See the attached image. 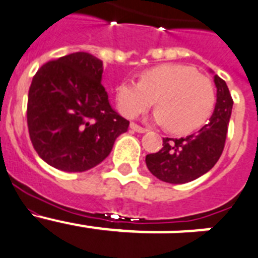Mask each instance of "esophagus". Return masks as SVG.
Wrapping results in <instances>:
<instances>
[{"label": "esophagus", "instance_id": "1", "mask_svg": "<svg viewBox=\"0 0 258 258\" xmlns=\"http://www.w3.org/2000/svg\"><path fill=\"white\" fill-rule=\"evenodd\" d=\"M130 128H131L132 131L139 132V134H144V132L148 131L147 128H143V127L138 126V124H135V123H131V124H130Z\"/></svg>", "mask_w": 258, "mask_h": 258}]
</instances>
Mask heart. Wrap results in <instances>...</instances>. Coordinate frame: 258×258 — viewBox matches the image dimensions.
Returning a JSON list of instances; mask_svg holds the SVG:
<instances>
[{"label": "heart", "instance_id": "1", "mask_svg": "<svg viewBox=\"0 0 258 258\" xmlns=\"http://www.w3.org/2000/svg\"><path fill=\"white\" fill-rule=\"evenodd\" d=\"M153 119L176 134L201 127L216 104L212 80L187 64L166 63L144 71L140 83H122L116 88L119 111L134 118L153 105Z\"/></svg>", "mask_w": 258, "mask_h": 258}]
</instances>
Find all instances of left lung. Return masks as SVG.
<instances>
[{
  "label": "left lung",
  "instance_id": "left-lung-1",
  "mask_svg": "<svg viewBox=\"0 0 258 258\" xmlns=\"http://www.w3.org/2000/svg\"><path fill=\"white\" fill-rule=\"evenodd\" d=\"M214 84L217 102L209 122L185 138L163 139L162 149L145 157L149 171L162 182H192L209 171L222 154L234 102L225 80L214 75Z\"/></svg>",
  "mask_w": 258,
  "mask_h": 258
}]
</instances>
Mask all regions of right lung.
<instances>
[{
    "label": "right lung",
    "instance_id": "obj_1",
    "mask_svg": "<svg viewBox=\"0 0 258 258\" xmlns=\"http://www.w3.org/2000/svg\"><path fill=\"white\" fill-rule=\"evenodd\" d=\"M102 61L78 51L42 64L28 92L27 123L35 151L67 172L97 166L130 122L111 107Z\"/></svg>",
    "mask_w": 258,
    "mask_h": 258
}]
</instances>
